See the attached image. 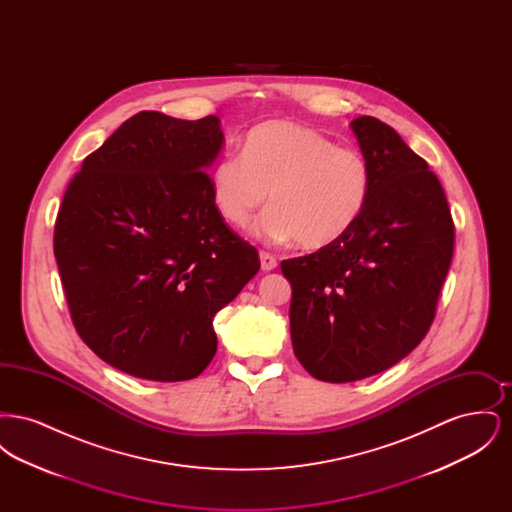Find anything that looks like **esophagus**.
<instances>
[{"label":"esophagus","instance_id":"34e87169","mask_svg":"<svg viewBox=\"0 0 512 512\" xmlns=\"http://www.w3.org/2000/svg\"><path fill=\"white\" fill-rule=\"evenodd\" d=\"M259 257H261V268L268 272V270H274V268L278 267V261H276V257L272 255V253H268V251H261L259 253Z\"/></svg>","mask_w":512,"mask_h":512}]
</instances>
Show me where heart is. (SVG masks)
<instances>
[{
    "mask_svg": "<svg viewBox=\"0 0 512 512\" xmlns=\"http://www.w3.org/2000/svg\"><path fill=\"white\" fill-rule=\"evenodd\" d=\"M372 174L365 155L336 146L315 128L267 121L251 128L244 151H228L211 172V188L222 219L245 226L257 222L265 240H297L305 249L338 244L361 219Z\"/></svg>",
    "mask_w": 512,
    "mask_h": 512,
    "instance_id": "heart-1",
    "label": "heart"
}]
</instances>
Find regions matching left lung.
<instances>
[{"label": "left lung", "instance_id": "8db88e82", "mask_svg": "<svg viewBox=\"0 0 512 512\" xmlns=\"http://www.w3.org/2000/svg\"><path fill=\"white\" fill-rule=\"evenodd\" d=\"M370 165L365 211L338 244L282 261L293 353L322 382L384 372L428 334L455 224L438 176L386 122H351Z\"/></svg>", "mask_w": 512, "mask_h": 512}]
</instances>
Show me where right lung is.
Wrapping results in <instances>:
<instances>
[{"mask_svg":"<svg viewBox=\"0 0 512 512\" xmlns=\"http://www.w3.org/2000/svg\"><path fill=\"white\" fill-rule=\"evenodd\" d=\"M220 147L215 115L142 111L84 159L63 195L53 253L74 328L130 376H199L217 353L213 317L261 268L215 205L205 169Z\"/></svg>","mask_w":512,"mask_h":512,"instance_id":"add662e5","label":"right lung"}]
</instances>
